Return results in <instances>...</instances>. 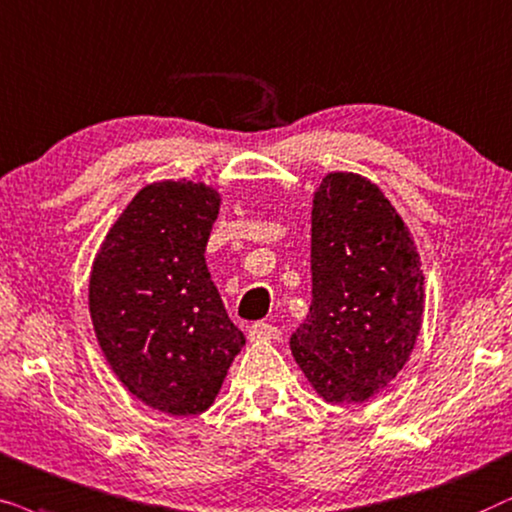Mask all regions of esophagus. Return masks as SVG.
<instances>
[{
  "label": "esophagus",
  "instance_id": "34e87169",
  "mask_svg": "<svg viewBox=\"0 0 512 512\" xmlns=\"http://www.w3.org/2000/svg\"><path fill=\"white\" fill-rule=\"evenodd\" d=\"M248 337H250V342H274V339L281 337V330L269 323H255V325H250Z\"/></svg>",
  "mask_w": 512,
  "mask_h": 512
}]
</instances>
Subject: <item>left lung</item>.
Segmentation results:
<instances>
[{
  "mask_svg": "<svg viewBox=\"0 0 512 512\" xmlns=\"http://www.w3.org/2000/svg\"><path fill=\"white\" fill-rule=\"evenodd\" d=\"M311 285L292 356L325 403H365L410 360L426 295L410 229L363 175L327 173L313 194Z\"/></svg>",
  "mask_w": 512,
  "mask_h": 512,
  "instance_id": "left-lung-1",
  "label": "left lung"
}]
</instances>
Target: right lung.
I'll list each match as a JSON object with an SVG mask.
<instances>
[{
  "label": "right lung",
  "instance_id": "1",
  "mask_svg": "<svg viewBox=\"0 0 512 512\" xmlns=\"http://www.w3.org/2000/svg\"><path fill=\"white\" fill-rule=\"evenodd\" d=\"M220 203L203 182L142 187L107 231L88 281L109 367L135 398L170 417L206 412L245 346L203 255Z\"/></svg>",
  "mask_w": 512,
  "mask_h": 512
}]
</instances>
